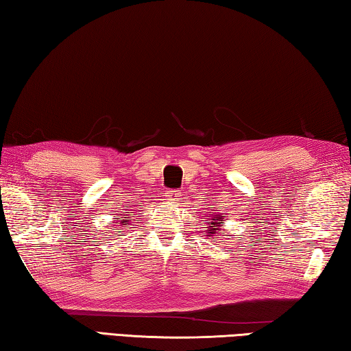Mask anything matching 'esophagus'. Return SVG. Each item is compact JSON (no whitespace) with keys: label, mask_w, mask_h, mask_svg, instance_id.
I'll return each instance as SVG.
<instances>
[{"label":"esophagus","mask_w":351,"mask_h":351,"mask_svg":"<svg viewBox=\"0 0 351 351\" xmlns=\"http://www.w3.org/2000/svg\"><path fill=\"white\" fill-rule=\"evenodd\" d=\"M166 200L171 204H179L182 200V194L179 191H174V189H169V191H166Z\"/></svg>","instance_id":"obj_1"}]
</instances>
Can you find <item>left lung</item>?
Instances as JSON below:
<instances>
[{
	"mask_svg": "<svg viewBox=\"0 0 351 351\" xmlns=\"http://www.w3.org/2000/svg\"><path fill=\"white\" fill-rule=\"evenodd\" d=\"M211 208H213V206H211ZM206 219H208V234H206V237H215V239L217 238V237H221V230H222V227H223V216L222 215H208V216H205ZM216 243V241H215Z\"/></svg>",
	"mask_w": 351,
	"mask_h": 351,
	"instance_id": "left-lung-1",
	"label": "left lung"
}]
</instances>
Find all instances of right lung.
I'll return each mask as SVG.
<instances>
[{"label": "right lung", "mask_w": 351, "mask_h": 351, "mask_svg": "<svg viewBox=\"0 0 351 351\" xmlns=\"http://www.w3.org/2000/svg\"><path fill=\"white\" fill-rule=\"evenodd\" d=\"M123 222H128V219H124ZM117 223H119V221H117V222H114V223H113V227H117ZM113 230H114V228H113Z\"/></svg>", "instance_id": "right-lung-1"}]
</instances>
